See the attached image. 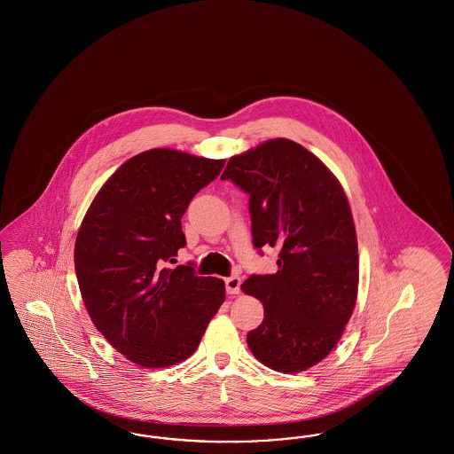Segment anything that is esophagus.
I'll return each mask as SVG.
<instances>
[{"label":"esophagus","mask_w":454,"mask_h":454,"mask_svg":"<svg viewBox=\"0 0 454 454\" xmlns=\"http://www.w3.org/2000/svg\"><path fill=\"white\" fill-rule=\"evenodd\" d=\"M225 290H227L229 295H237L240 292V278H225Z\"/></svg>","instance_id":"34e87169"}]
</instances>
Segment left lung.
<instances>
[{
	"mask_svg": "<svg viewBox=\"0 0 454 454\" xmlns=\"http://www.w3.org/2000/svg\"><path fill=\"white\" fill-rule=\"evenodd\" d=\"M222 179L249 195L259 254L268 246L279 251L277 273L242 283L264 305L247 346L271 370L305 372L334 349L355 310L357 239L348 198L324 162L288 138L229 159Z\"/></svg>",
	"mask_w": 454,
	"mask_h": 454,
	"instance_id": "obj_1",
	"label": "left lung"
}]
</instances>
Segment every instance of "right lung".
Segmentation results:
<instances>
[{
    "label": "right lung",
    "mask_w": 454,
    "mask_h": 454,
    "mask_svg": "<svg viewBox=\"0 0 454 454\" xmlns=\"http://www.w3.org/2000/svg\"><path fill=\"white\" fill-rule=\"evenodd\" d=\"M225 160L153 149L123 162L103 184L79 227L74 266L95 327L127 359L166 368L197 351L225 300L218 278L176 262L192 198Z\"/></svg>",
    "instance_id": "1"
}]
</instances>
